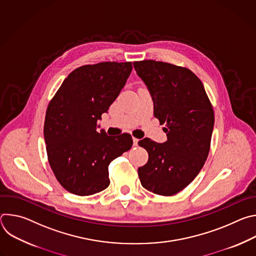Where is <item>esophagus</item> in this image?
Listing matches in <instances>:
<instances>
[{
	"label": "esophagus",
	"instance_id": "34e87169",
	"mask_svg": "<svg viewBox=\"0 0 256 256\" xmlns=\"http://www.w3.org/2000/svg\"><path fill=\"white\" fill-rule=\"evenodd\" d=\"M132 142H134V146H138V138H132Z\"/></svg>",
	"mask_w": 256,
	"mask_h": 256
}]
</instances>
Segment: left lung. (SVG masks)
I'll return each instance as SVG.
<instances>
[{"mask_svg":"<svg viewBox=\"0 0 256 256\" xmlns=\"http://www.w3.org/2000/svg\"><path fill=\"white\" fill-rule=\"evenodd\" d=\"M138 76L147 85L154 116L167 140L148 138L138 142L147 150V164L138 169L142 188L170 196L186 188L202 170L210 147L214 116L202 81L186 68L146 60L134 62Z\"/></svg>","mask_w":256,"mask_h":256,"instance_id":"1","label":"left lung"}]
</instances>
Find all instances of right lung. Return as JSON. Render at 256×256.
Masks as SVG:
<instances>
[{"label":"right lung","instance_id":"1","mask_svg":"<svg viewBox=\"0 0 256 256\" xmlns=\"http://www.w3.org/2000/svg\"><path fill=\"white\" fill-rule=\"evenodd\" d=\"M130 62H103L77 68L64 79L46 114L44 140L52 170L70 194L91 196L105 190L108 166L132 146L130 134L97 130L130 75Z\"/></svg>","mask_w":256,"mask_h":256}]
</instances>
